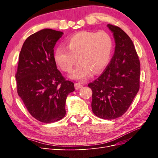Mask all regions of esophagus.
I'll use <instances>...</instances> for the list:
<instances>
[{
  "mask_svg": "<svg viewBox=\"0 0 158 158\" xmlns=\"http://www.w3.org/2000/svg\"><path fill=\"white\" fill-rule=\"evenodd\" d=\"M74 87L76 89H79L80 88H82V85L80 83H75L74 84Z\"/></svg>",
  "mask_w": 158,
  "mask_h": 158,
  "instance_id": "esophagus-1",
  "label": "esophagus"
}]
</instances>
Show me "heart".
<instances>
[{"label": "heart", "mask_w": 158, "mask_h": 158, "mask_svg": "<svg viewBox=\"0 0 158 158\" xmlns=\"http://www.w3.org/2000/svg\"><path fill=\"white\" fill-rule=\"evenodd\" d=\"M113 51L112 37L106 31H80L69 37L66 47L60 46L55 51L56 64L64 72H70L79 61L70 78L84 80L98 74L107 67Z\"/></svg>", "instance_id": "b5f03b06"}]
</instances>
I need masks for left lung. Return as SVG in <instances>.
Instances as JSON below:
<instances>
[{"instance_id":"obj_1","label":"left lung","mask_w":158,"mask_h":158,"mask_svg":"<svg viewBox=\"0 0 158 158\" xmlns=\"http://www.w3.org/2000/svg\"><path fill=\"white\" fill-rule=\"evenodd\" d=\"M115 42L111 60L102 74L88 86L92 90V109L104 119L121 117L140 88V64L132 41L120 27L107 24Z\"/></svg>"}]
</instances>
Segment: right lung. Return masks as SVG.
<instances>
[{
  "label": "right lung",
  "mask_w": 158,
  "mask_h": 158,
  "mask_svg": "<svg viewBox=\"0 0 158 158\" xmlns=\"http://www.w3.org/2000/svg\"><path fill=\"white\" fill-rule=\"evenodd\" d=\"M62 31L44 29L28 37L19 55L17 92L27 111L44 123L58 121L66 114L67 95L74 83L66 80L56 68L54 47Z\"/></svg>",
  "instance_id": "add662e5"
}]
</instances>
